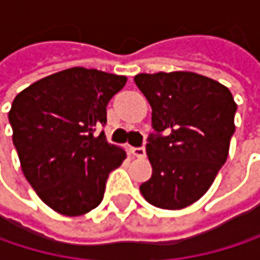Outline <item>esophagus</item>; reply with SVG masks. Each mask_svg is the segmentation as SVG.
<instances>
[{"mask_svg": "<svg viewBox=\"0 0 260 260\" xmlns=\"http://www.w3.org/2000/svg\"><path fill=\"white\" fill-rule=\"evenodd\" d=\"M131 153H132L135 158H144V156H146V149H144V147H132V149H131Z\"/></svg>", "mask_w": 260, "mask_h": 260, "instance_id": "obj_1", "label": "esophagus"}]
</instances>
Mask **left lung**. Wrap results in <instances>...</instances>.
I'll use <instances>...</instances> for the list:
<instances>
[{
    "label": "left lung",
    "instance_id": "obj_1",
    "mask_svg": "<svg viewBox=\"0 0 260 260\" xmlns=\"http://www.w3.org/2000/svg\"><path fill=\"white\" fill-rule=\"evenodd\" d=\"M135 84L152 107L146 152L152 178L143 197L161 209H182L212 185L229 155L236 104L228 87L194 72L138 74Z\"/></svg>",
    "mask_w": 260,
    "mask_h": 260
}]
</instances>
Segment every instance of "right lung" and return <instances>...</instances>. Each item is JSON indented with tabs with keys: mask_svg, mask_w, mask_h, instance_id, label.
Wrapping results in <instances>:
<instances>
[{
	"mask_svg": "<svg viewBox=\"0 0 260 260\" xmlns=\"http://www.w3.org/2000/svg\"><path fill=\"white\" fill-rule=\"evenodd\" d=\"M128 78L72 68L39 79L13 101L9 120L24 176L61 215L78 217L104 199L108 175L126 158L104 131L107 105Z\"/></svg>",
	"mask_w": 260,
	"mask_h": 260,
	"instance_id": "add662e5",
	"label": "right lung"
}]
</instances>
